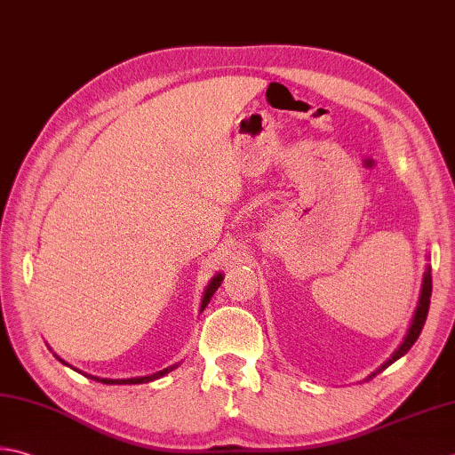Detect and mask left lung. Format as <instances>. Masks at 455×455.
<instances>
[{
	"label": "left lung",
	"instance_id": "1",
	"mask_svg": "<svg viewBox=\"0 0 455 455\" xmlns=\"http://www.w3.org/2000/svg\"><path fill=\"white\" fill-rule=\"evenodd\" d=\"M430 296H432V268H430V266H426L424 280H422V290H420V299H418V307H416V311H414L411 329H408V333H406V337H404L403 345H400L398 349L393 353V357H390L385 364H382V367H380L377 372H372L371 377H375V375H379L380 371H385V369L388 367V364H393L396 359H400V357H403V355H406L408 349H411V347L416 343V339H418V337H420V333H422V327H424V323H426V317H428ZM371 377H369V379H371Z\"/></svg>",
	"mask_w": 455,
	"mask_h": 455
}]
</instances>
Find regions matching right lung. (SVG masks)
<instances>
[{"label": "right lung", "instance_id": "1", "mask_svg": "<svg viewBox=\"0 0 455 455\" xmlns=\"http://www.w3.org/2000/svg\"><path fill=\"white\" fill-rule=\"evenodd\" d=\"M220 282H222V274H217L215 278H212L211 282H209V286H207V290H204V293H203V301H201V311L207 307V304L211 301V298H212V293H215L217 290H219V286H220ZM59 359V357H57ZM62 364H67L65 361L62 359H59ZM70 367V364H68ZM173 369H177V364H172V367H167V369H164V371H157V372H154V375H148V377H136V379H100V377H92V375H86L84 372V377H88V379H92V380H98V382H102V385H141V382H151V380H156V379H159V377H164V375H167V372H172ZM76 371V369H75ZM80 372V371H78Z\"/></svg>", "mask_w": 455, "mask_h": 455}]
</instances>
